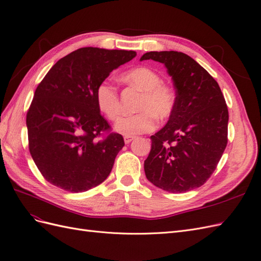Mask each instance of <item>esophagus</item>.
I'll return each mask as SVG.
<instances>
[{"mask_svg": "<svg viewBox=\"0 0 261 261\" xmlns=\"http://www.w3.org/2000/svg\"><path fill=\"white\" fill-rule=\"evenodd\" d=\"M134 139H135V137H134V136H125V137H124L125 144H129L130 141H132V140H134Z\"/></svg>", "mask_w": 261, "mask_h": 261, "instance_id": "34e87169", "label": "esophagus"}]
</instances>
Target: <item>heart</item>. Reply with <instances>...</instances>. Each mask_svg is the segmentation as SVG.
<instances>
[{"label":"heart","mask_w":261,"mask_h":261,"mask_svg":"<svg viewBox=\"0 0 261 261\" xmlns=\"http://www.w3.org/2000/svg\"><path fill=\"white\" fill-rule=\"evenodd\" d=\"M123 80L130 86L143 91L137 105L138 113L121 117L114 128L125 136L149 133L155 128L156 117L167 120L175 109V92L170 86L162 83L155 70L138 66L127 70ZM96 102L100 111L109 120L114 121L121 114L120 96L116 87L109 81L101 82L96 89Z\"/></svg>","instance_id":"b5f03b06"}]
</instances>
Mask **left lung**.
<instances>
[{"instance_id":"left-lung-1","label":"left lung","mask_w":261,"mask_h":261,"mask_svg":"<svg viewBox=\"0 0 261 261\" xmlns=\"http://www.w3.org/2000/svg\"><path fill=\"white\" fill-rule=\"evenodd\" d=\"M144 60L163 63L176 91L175 109L167 125L150 137L146 176L163 191L186 193L206 183L224 152L225 99L215 78L185 53L147 52Z\"/></svg>"}]
</instances>
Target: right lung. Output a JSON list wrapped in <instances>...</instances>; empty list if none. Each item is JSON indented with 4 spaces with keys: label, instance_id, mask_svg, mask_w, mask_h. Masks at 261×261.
Instances as JSON below:
<instances>
[{
    "label": "right lung",
    "instance_id": "right-lung-1",
    "mask_svg": "<svg viewBox=\"0 0 261 261\" xmlns=\"http://www.w3.org/2000/svg\"><path fill=\"white\" fill-rule=\"evenodd\" d=\"M135 57V51L78 49L55 63L38 85L26 116L28 146L52 185L82 193L111 173L124 138L100 114L96 89Z\"/></svg>",
    "mask_w": 261,
    "mask_h": 261
}]
</instances>
